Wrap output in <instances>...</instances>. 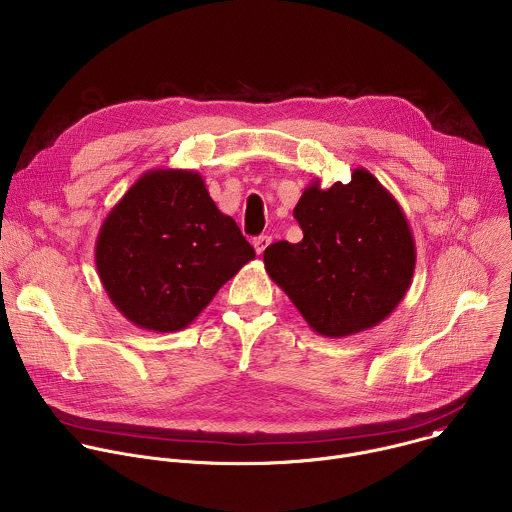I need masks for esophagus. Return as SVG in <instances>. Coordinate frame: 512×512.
<instances>
[{
	"label": "esophagus",
	"mask_w": 512,
	"mask_h": 512,
	"mask_svg": "<svg viewBox=\"0 0 512 512\" xmlns=\"http://www.w3.org/2000/svg\"><path fill=\"white\" fill-rule=\"evenodd\" d=\"M269 245H271V237H267V235H261V237L253 239V247H255L257 255H261Z\"/></svg>",
	"instance_id": "esophagus-1"
}]
</instances>
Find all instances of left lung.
Masks as SVG:
<instances>
[{
	"label": "left lung",
	"mask_w": 512,
	"mask_h": 512,
	"mask_svg": "<svg viewBox=\"0 0 512 512\" xmlns=\"http://www.w3.org/2000/svg\"><path fill=\"white\" fill-rule=\"evenodd\" d=\"M294 218L304 239L273 243L265 271L308 326L346 338L381 324L405 298L415 271V241L395 196L364 168L348 184L316 178Z\"/></svg>",
	"instance_id": "1"
}]
</instances>
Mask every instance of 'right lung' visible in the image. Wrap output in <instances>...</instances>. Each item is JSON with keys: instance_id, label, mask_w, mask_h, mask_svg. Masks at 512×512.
Masks as SVG:
<instances>
[{"instance_id": "1", "label": "right lung", "mask_w": 512, "mask_h": 512, "mask_svg": "<svg viewBox=\"0 0 512 512\" xmlns=\"http://www.w3.org/2000/svg\"><path fill=\"white\" fill-rule=\"evenodd\" d=\"M255 259L237 223L192 170L141 174L99 229L95 263L113 306L137 328L178 332Z\"/></svg>"}]
</instances>
